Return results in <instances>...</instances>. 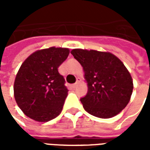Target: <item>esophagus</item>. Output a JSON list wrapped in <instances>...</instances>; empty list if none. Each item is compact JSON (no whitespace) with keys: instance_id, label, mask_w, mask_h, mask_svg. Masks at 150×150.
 I'll return each instance as SVG.
<instances>
[{"instance_id":"obj_1","label":"esophagus","mask_w":150,"mask_h":150,"mask_svg":"<svg viewBox=\"0 0 150 150\" xmlns=\"http://www.w3.org/2000/svg\"><path fill=\"white\" fill-rule=\"evenodd\" d=\"M79 82V80L78 79V80H77V82H76L75 83H73V84H72V88H76V87H77V85H78Z\"/></svg>"}]
</instances>
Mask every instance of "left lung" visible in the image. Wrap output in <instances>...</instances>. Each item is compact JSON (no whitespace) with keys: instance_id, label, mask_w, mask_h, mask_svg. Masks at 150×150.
<instances>
[{"instance_id":"1","label":"left lung","mask_w":150,"mask_h":150,"mask_svg":"<svg viewBox=\"0 0 150 150\" xmlns=\"http://www.w3.org/2000/svg\"><path fill=\"white\" fill-rule=\"evenodd\" d=\"M83 67L88 93L80 101L92 116L111 118L126 107L133 84L124 63L108 52L75 49L71 52Z\"/></svg>"}]
</instances>
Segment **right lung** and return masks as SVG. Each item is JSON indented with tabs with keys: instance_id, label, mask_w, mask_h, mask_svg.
I'll use <instances>...</instances> for the list:
<instances>
[{
	"instance_id": "add662e5",
	"label": "right lung",
	"mask_w": 150,
	"mask_h": 150,
	"mask_svg": "<svg viewBox=\"0 0 150 150\" xmlns=\"http://www.w3.org/2000/svg\"><path fill=\"white\" fill-rule=\"evenodd\" d=\"M69 49L50 47L33 53L16 75L14 97L18 107L31 119L46 122L62 112L68 89L58 68Z\"/></svg>"
}]
</instances>
